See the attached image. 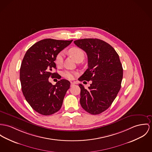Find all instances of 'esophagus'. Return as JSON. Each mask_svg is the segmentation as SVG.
Returning <instances> with one entry per match:
<instances>
[{"mask_svg":"<svg viewBox=\"0 0 152 152\" xmlns=\"http://www.w3.org/2000/svg\"><path fill=\"white\" fill-rule=\"evenodd\" d=\"M73 86H75V83L71 82V83H70V87H73Z\"/></svg>","mask_w":152,"mask_h":152,"instance_id":"esophagus-1","label":"esophagus"}]
</instances>
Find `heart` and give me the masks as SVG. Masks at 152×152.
<instances>
[{
	"label": "heart",
	"instance_id": "1",
	"mask_svg": "<svg viewBox=\"0 0 152 152\" xmlns=\"http://www.w3.org/2000/svg\"><path fill=\"white\" fill-rule=\"evenodd\" d=\"M69 54L75 59L77 61L80 59H84V53L82 49L79 47H72L69 50ZM63 61V53L60 52L56 56L55 58V63L57 66H59L62 64ZM75 73L71 70H65L63 72V76L68 79H72L74 77Z\"/></svg>",
	"mask_w": 152,
	"mask_h": 152
}]
</instances>
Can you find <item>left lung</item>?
Listing matches in <instances>:
<instances>
[{"label": "left lung", "instance_id": "1", "mask_svg": "<svg viewBox=\"0 0 152 152\" xmlns=\"http://www.w3.org/2000/svg\"><path fill=\"white\" fill-rule=\"evenodd\" d=\"M88 57V69L79 81H92L88 89L79 84L80 102L91 115H98L107 109L121 88L123 69L119 56L109 44L98 39H83L74 41Z\"/></svg>", "mask_w": 152, "mask_h": 152}]
</instances>
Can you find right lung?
Wrapping results in <instances>:
<instances>
[{
    "label": "right lung",
    "mask_w": 152,
    "mask_h": 152,
    "mask_svg": "<svg viewBox=\"0 0 152 152\" xmlns=\"http://www.w3.org/2000/svg\"><path fill=\"white\" fill-rule=\"evenodd\" d=\"M73 40L46 39L36 43L26 52L20 72L22 91L26 101L37 113L48 116L61 109L64 96L70 87L67 80L61 79L55 85L48 78L61 76L52 70L57 54L69 46Z\"/></svg>",
    "instance_id": "1"
}]
</instances>
